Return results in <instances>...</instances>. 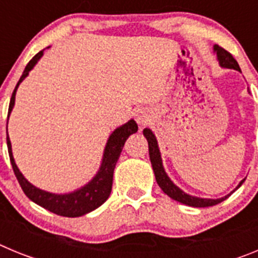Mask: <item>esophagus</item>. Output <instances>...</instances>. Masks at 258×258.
<instances>
[{"mask_svg":"<svg viewBox=\"0 0 258 258\" xmlns=\"http://www.w3.org/2000/svg\"><path fill=\"white\" fill-rule=\"evenodd\" d=\"M137 122H138V124H140V125H145L146 122H147V120H146V118H145V116L138 115V117H137Z\"/></svg>","mask_w":258,"mask_h":258,"instance_id":"obj_1","label":"esophagus"}]
</instances>
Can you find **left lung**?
Listing matches in <instances>:
<instances>
[{
	"label": "left lung",
	"mask_w": 258,
	"mask_h": 258,
	"mask_svg": "<svg viewBox=\"0 0 258 258\" xmlns=\"http://www.w3.org/2000/svg\"><path fill=\"white\" fill-rule=\"evenodd\" d=\"M213 50L216 51V54H217V58H218V61H220L221 67L232 68V70L240 71L238 61L234 59V56H232L229 51H226L223 47L218 46V45H214ZM143 136L146 137V140H147V142H149L150 160H151V164H152L155 178H156L157 184L160 186L161 190H163L168 197L172 198L173 200H177V202L182 203V204H186V206L188 207H195V208H204V207L216 206V204H218V203L223 202V200L229 198V195H227V197L220 198V199H203V198L191 197V195L186 194L184 191H182L179 187H177V186L170 181V178L168 177L165 170H164L163 160H161V155H160V151H159L156 137L154 136V133L150 131L149 127L143 129ZM243 182H244V179L240 181V183L238 184V187H240Z\"/></svg>",
	"instance_id": "1"
}]
</instances>
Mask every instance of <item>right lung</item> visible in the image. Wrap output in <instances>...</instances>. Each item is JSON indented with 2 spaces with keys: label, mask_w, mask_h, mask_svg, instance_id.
Returning a JSON list of instances; mask_svg holds the SVG:
<instances>
[{
  "label": "right lung",
  "mask_w": 258,
  "mask_h": 258,
  "mask_svg": "<svg viewBox=\"0 0 258 258\" xmlns=\"http://www.w3.org/2000/svg\"><path fill=\"white\" fill-rule=\"evenodd\" d=\"M44 50H41L40 52H37L29 60L28 64L26 66V70L23 72L22 77H20L17 86L14 89L13 95H11L10 99V106H9L8 120L11 111H13L14 103H15V94H17L18 86L20 85L23 80L28 76L29 71L35 67L36 63L40 60L41 56L44 55ZM137 131H138V125H137V122L134 120H129L126 124L121 125L120 127L115 129L113 133L109 136L108 141H107L101 168H99V170H98L94 178L89 182L88 184L83 186L81 188L70 194L47 192V191L40 190V188H37L32 183H29L24 178V175L20 173V170L18 169L15 160H14L9 134L6 137V141H8L9 156H10L13 170L15 173V177H17L18 182H19L20 187H22V190L24 191L27 197L33 203L38 204L42 208L47 209V211L52 212V213L63 216V217H80V216H84V214L97 209L98 207H101L108 199L111 190H112L113 169H115L116 163H117L120 154H121L125 141L127 140V137L131 136V134L137 133Z\"/></svg>",
  "instance_id": "right-lung-1"
}]
</instances>
